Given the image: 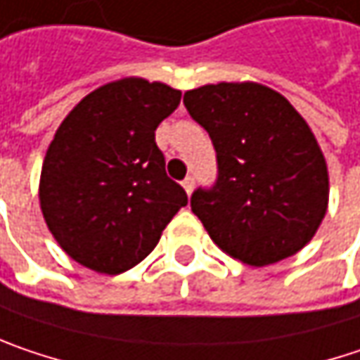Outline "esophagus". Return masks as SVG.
<instances>
[{
    "instance_id": "obj_1",
    "label": "esophagus",
    "mask_w": 360,
    "mask_h": 360,
    "mask_svg": "<svg viewBox=\"0 0 360 360\" xmlns=\"http://www.w3.org/2000/svg\"><path fill=\"white\" fill-rule=\"evenodd\" d=\"M182 186H184L186 194L193 193V188H194V178H193V176H186V178L182 180Z\"/></svg>"
}]
</instances>
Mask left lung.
Returning <instances> with one entry per match:
<instances>
[{
	"label": "left lung",
	"mask_w": 360,
	"mask_h": 360,
	"mask_svg": "<svg viewBox=\"0 0 360 360\" xmlns=\"http://www.w3.org/2000/svg\"><path fill=\"white\" fill-rule=\"evenodd\" d=\"M217 151V182L196 188L193 213L231 258L266 266L297 254L328 209V166L309 124L278 91L221 82L184 94Z\"/></svg>",
	"instance_id": "8db88e82"
}]
</instances>
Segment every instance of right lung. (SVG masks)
I'll list each match as a JSON object with an SVG mask.
<instances>
[{
	"instance_id": "right-lung-1",
	"label": "right lung",
	"mask_w": 360,
	"mask_h": 360,
	"mask_svg": "<svg viewBox=\"0 0 360 360\" xmlns=\"http://www.w3.org/2000/svg\"><path fill=\"white\" fill-rule=\"evenodd\" d=\"M180 98L166 84L124 77L88 94L57 129L40 172V209L82 266L102 274L133 269L186 207L155 145V129Z\"/></svg>"
}]
</instances>
